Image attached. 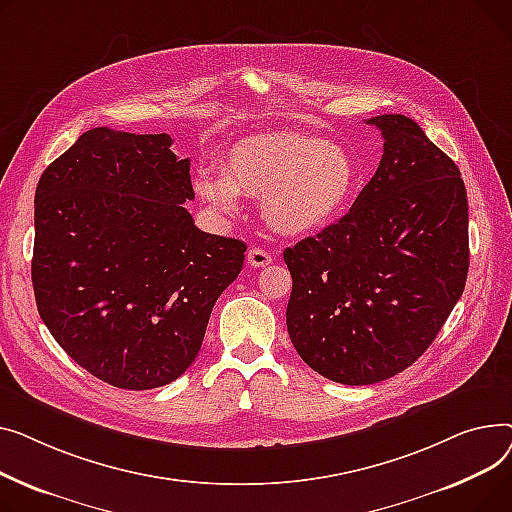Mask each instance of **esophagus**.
I'll return each instance as SVG.
<instances>
[{"label":"esophagus","mask_w":512,"mask_h":512,"mask_svg":"<svg viewBox=\"0 0 512 512\" xmlns=\"http://www.w3.org/2000/svg\"><path fill=\"white\" fill-rule=\"evenodd\" d=\"M273 262V256H270L266 250H262V248H252L250 252H248V264L250 266H254V268H262V266H266V264H270Z\"/></svg>","instance_id":"1"}]
</instances>
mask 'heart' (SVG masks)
I'll list each match as a JSON object with an SVG mask.
<instances>
[{
	"label": "heart",
	"instance_id": "heart-1",
	"mask_svg": "<svg viewBox=\"0 0 512 512\" xmlns=\"http://www.w3.org/2000/svg\"><path fill=\"white\" fill-rule=\"evenodd\" d=\"M357 167L349 150L314 136L277 134L235 146L227 171H202L196 192L215 213L233 215L239 194L262 200L266 223L308 235L333 223L351 200Z\"/></svg>",
	"mask_w": 512,
	"mask_h": 512
}]
</instances>
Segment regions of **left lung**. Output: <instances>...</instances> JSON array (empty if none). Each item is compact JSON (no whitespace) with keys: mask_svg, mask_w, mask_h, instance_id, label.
<instances>
[{"mask_svg":"<svg viewBox=\"0 0 512 512\" xmlns=\"http://www.w3.org/2000/svg\"><path fill=\"white\" fill-rule=\"evenodd\" d=\"M384 138L374 177L345 217L283 252L287 330L320 376L376 384L422 355L463 295L467 190L413 119H366Z\"/></svg>","mask_w":512,"mask_h":512,"instance_id":"left-lung-1","label":"left lung"}]
</instances>
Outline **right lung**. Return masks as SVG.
I'll use <instances>...</instances> for the list:
<instances>
[{"mask_svg":"<svg viewBox=\"0 0 512 512\" xmlns=\"http://www.w3.org/2000/svg\"><path fill=\"white\" fill-rule=\"evenodd\" d=\"M171 142L88 130L35 194L41 320L78 366L117 388L165 386L192 366L246 258L244 242L194 225L190 159Z\"/></svg>","mask_w":512,"mask_h":512,"instance_id":"obj_1","label":"right lung"}]
</instances>
